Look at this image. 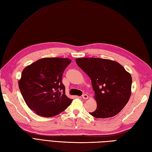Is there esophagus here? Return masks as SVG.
<instances>
[{
	"instance_id": "1",
	"label": "esophagus",
	"mask_w": 152,
	"mask_h": 152,
	"mask_svg": "<svg viewBox=\"0 0 152 152\" xmlns=\"http://www.w3.org/2000/svg\"><path fill=\"white\" fill-rule=\"evenodd\" d=\"M82 97H83V99H88V95L87 94H84V95H83Z\"/></svg>"
}]
</instances>
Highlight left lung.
<instances>
[{
  "label": "left lung",
  "mask_w": 152,
  "mask_h": 152,
  "mask_svg": "<svg viewBox=\"0 0 152 152\" xmlns=\"http://www.w3.org/2000/svg\"><path fill=\"white\" fill-rule=\"evenodd\" d=\"M76 63L91 80L97 108L90 113L96 118L116 115L127 104L132 94V79L122 65L109 59L78 58Z\"/></svg>",
  "instance_id": "left-lung-1"
}]
</instances>
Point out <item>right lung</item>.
Segmentation results:
<instances>
[{"label": "right lung", "instance_id": "add662e5", "mask_svg": "<svg viewBox=\"0 0 152 152\" xmlns=\"http://www.w3.org/2000/svg\"><path fill=\"white\" fill-rule=\"evenodd\" d=\"M72 61L67 58H43L26 66L18 80L21 94L36 114L50 117L65 110L72 103L65 95L62 77Z\"/></svg>", "mask_w": 152, "mask_h": 152}]
</instances>
